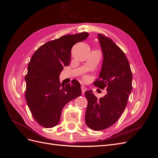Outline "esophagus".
Segmentation results:
<instances>
[{
	"mask_svg": "<svg viewBox=\"0 0 158 158\" xmlns=\"http://www.w3.org/2000/svg\"><path fill=\"white\" fill-rule=\"evenodd\" d=\"M81 89H82V94H84V92H85V91H86V88H85V87L84 86V85H82V86H81Z\"/></svg>",
	"mask_w": 158,
	"mask_h": 158,
	"instance_id": "1",
	"label": "esophagus"
}]
</instances>
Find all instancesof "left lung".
I'll return each mask as SVG.
<instances>
[{"label":"left lung","mask_w":158,"mask_h":158,"mask_svg":"<svg viewBox=\"0 0 158 158\" xmlns=\"http://www.w3.org/2000/svg\"><path fill=\"white\" fill-rule=\"evenodd\" d=\"M103 54V63L95 86L106 88L107 94L99 99L92 90L85 96L88 106L85 114L86 125L94 131H102L115 123L120 118L132 91V75L129 62L123 51L109 38L98 35Z\"/></svg>","instance_id":"1"}]
</instances>
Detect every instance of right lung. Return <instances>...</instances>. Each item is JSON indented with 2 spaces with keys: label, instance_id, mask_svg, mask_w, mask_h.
Instances as JSON below:
<instances>
[{
  "label": "right lung",
  "instance_id": "obj_1",
  "mask_svg": "<svg viewBox=\"0 0 158 158\" xmlns=\"http://www.w3.org/2000/svg\"><path fill=\"white\" fill-rule=\"evenodd\" d=\"M88 35L82 32L62 36L47 42L32 55L25 77L26 99L33 118L42 127L58 125L65 105L82 94L77 80L62 85L59 76L70 63L73 45Z\"/></svg>",
  "mask_w": 158,
  "mask_h": 158
}]
</instances>
